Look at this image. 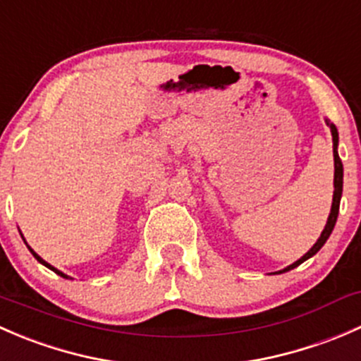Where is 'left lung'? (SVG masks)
<instances>
[{"mask_svg":"<svg viewBox=\"0 0 361 361\" xmlns=\"http://www.w3.org/2000/svg\"><path fill=\"white\" fill-rule=\"evenodd\" d=\"M326 123L330 126V130H332V140H334V167H336V173H334V201H332V209H330V214H329V220H326V225L325 228H323L322 235H319L318 241L314 243V246H312L311 250L307 251V253L304 255L302 258H298L297 262H293L292 265H288L286 269H283V271H279V274L281 272H286V271H292V269L298 267V265L302 264V262H305L307 258H311L312 255L318 253L319 250H322V246L325 245L326 239L330 238V234H332L334 227H336V221H337V214H338V206H341V195H342V176H344V169H342V162H341V157H338L337 154V145H338V134H337V127L334 126V123H330L329 120H326Z\"/></svg>","mask_w":361,"mask_h":361,"instance_id":"8db88e82","label":"left lung"}]
</instances>
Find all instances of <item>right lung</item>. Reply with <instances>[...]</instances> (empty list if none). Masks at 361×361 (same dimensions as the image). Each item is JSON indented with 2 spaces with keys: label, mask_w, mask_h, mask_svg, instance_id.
I'll return each instance as SVG.
<instances>
[{
  "label": "right lung",
  "mask_w": 361,
  "mask_h": 361,
  "mask_svg": "<svg viewBox=\"0 0 361 361\" xmlns=\"http://www.w3.org/2000/svg\"><path fill=\"white\" fill-rule=\"evenodd\" d=\"M27 248H29V246H27ZM29 251H31V253H32V257H35V258H36V260H38V262H39V264H43V265H45V267H49V269H50V271H54V272H56V274H59V276H63V278H66V279H69V276H66V274H64V272L57 271V269H56V267H52V265H50V264H49V262H45V260H43V258H42V257H39V255H38V253H35V251H32L31 248H29Z\"/></svg>",
  "instance_id": "1"
}]
</instances>
